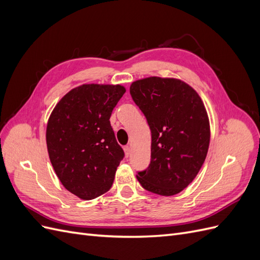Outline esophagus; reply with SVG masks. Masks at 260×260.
Returning <instances> with one entry per match:
<instances>
[{
    "instance_id": "obj_1",
    "label": "esophagus",
    "mask_w": 260,
    "mask_h": 260,
    "mask_svg": "<svg viewBox=\"0 0 260 260\" xmlns=\"http://www.w3.org/2000/svg\"><path fill=\"white\" fill-rule=\"evenodd\" d=\"M123 152H124V156L128 158V157L130 156V153H131V148L129 146H124L123 147Z\"/></svg>"
}]
</instances>
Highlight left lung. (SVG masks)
<instances>
[{"label": "left lung", "mask_w": 260, "mask_h": 260, "mask_svg": "<svg viewBox=\"0 0 260 260\" xmlns=\"http://www.w3.org/2000/svg\"><path fill=\"white\" fill-rule=\"evenodd\" d=\"M152 133L151 164L137 179L146 191L172 196L198 176L210 141L208 114L199 93L177 78L147 77L130 85Z\"/></svg>", "instance_id": "obj_1"}]
</instances>
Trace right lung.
Wrapping results in <instances>:
<instances>
[{
  "label": "right lung",
  "instance_id": "add662e5",
  "mask_svg": "<svg viewBox=\"0 0 260 260\" xmlns=\"http://www.w3.org/2000/svg\"><path fill=\"white\" fill-rule=\"evenodd\" d=\"M124 92L121 84H81L66 93L49 117L51 164L66 190L81 200L96 199L113 185L123 151L109 118Z\"/></svg>",
  "mask_w": 260,
  "mask_h": 260
}]
</instances>
